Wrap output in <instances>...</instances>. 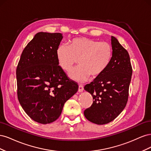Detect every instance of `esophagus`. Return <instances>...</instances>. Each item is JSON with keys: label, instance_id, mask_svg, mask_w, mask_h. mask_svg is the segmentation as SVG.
<instances>
[{"label": "esophagus", "instance_id": "esophagus-1", "mask_svg": "<svg viewBox=\"0 0 151 151\" xmlns=\"http://www.w3.org/2000/svg\"><path fill=\"white\" fill-rule=\"evenodd\" d=\"M83 90H84V87H83V86L79 85V89H78V91H79V93L83 92Z\"/></svg>", "mask_w": 151, "mask_h": 151}]
</instances>
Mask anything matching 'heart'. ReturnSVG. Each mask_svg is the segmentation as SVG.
Returning a JSON list of instances; mask_svg holds the SVG:
<instances>
[{
    "label": "heart",
    "instance_id": "b5f03b06",
    "mask_svg": "<svg viewBox=\"0 0 151 151\" xmlns=\"http://www.w3.org/2000/svg\"><path fill=\"white\" fill-rule=\"evenodd\" d=\"M59 65L63 70L70 72L79 60L80 66L70 73L72 79L83 83L91 76H101L110 63L113 48L107 42L88 38L72 39L68 45H60L57 50Z\"/></svg>",
    "mask_w": 151,
    "mask_h": 151
}]
</instances>
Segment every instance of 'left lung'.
Masks as SVG:
<instances>
[{
	"label": "left lung",
	"mask_w": 151,
	"mask_h": 151,
	"mask_svg": "<svg viewBox=\"0 0 151 151\" xmlns=\"http://www.w3.org/2000/svg\"><path fill=\"white\" fill-rule=\"evenodd\" d=\"M113 58L106 70L84 89L92 95L93 103L86 109L85 117L98 125L113 121L125 108L129 98L132 68L128 52L111 36Z\"/></svg>",
	"instance_id": "1"
}]
</instances>
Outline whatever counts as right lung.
Segmentation results:
<instances>
[{
	"mask_svg": "<svg viewBox=\"0 0 151 151\" xmlns=\"http://www.w3.org/2000/svg\"><path fill=\"white\" fill-rule=\"evenodd\" d=\"M59 33L40 32L24 48L16 68L17 98L32 120L47 124L61 115L65 103L78 91V84L58 65Z\"/></svg>",
	"mask_w": 151,
	"mask_h": 151,
	"instance_id": "add662e5",
	"label": "right lung"
}]
</instances>
